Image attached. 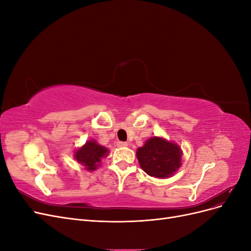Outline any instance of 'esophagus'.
<instances>
[{
    "instance_id": "1",
    "label": "esophagus",
    "mask_w": 251,
    "mask_h": 251,
    "mask_svg": "<svg viewBox=\"0 0 251 251\" xmlns=\"http://www.w3.org/2000/svg\"><path fill=\"white\" fill-rule=\"evenodd\" d=\"M127 146H128L127 142H124V141H118L117 142V147H119V148H126Z\"/></svg>"
}]
</instances>
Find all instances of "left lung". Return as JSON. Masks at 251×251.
Returning <instances> with one entry per match:
<instances>
[{"label": "left lung", "mask_w": 251, "mask_h": 251, "mask_svg": "<svg viewBox=\"0 0 251 251\" xmlns=\"http://www.w3.org/2000/svg\"><path fill=\"white\" fill-rule=\"evenodd\" d=\"M136 156L149 176L164 179L172 177L181 166L182 151L177 143L155 136L138 148Z\"/></svg>", "instance_id": "left-lung-1"}]
</instances>
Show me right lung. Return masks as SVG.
<instances>
[{
	"instance_id": "right-lung-1",
	"label": "right lung",
	"mask_w": 251,
	"mask_h": 251,
	"mask_svg": "<svg viewBox=\"0 0 251 251\" xmlns=\"http://www.w3.org/2000/svg\"><path fill=\"white\" fill-rule=\"evenodd\" d=\"M108 154L109 150L107 148L98 144L95 140H89L75 151L74 158L85 166V170L92 172L100 165L101 159L107 157Z\"/></svg>"
}]
</instances>
